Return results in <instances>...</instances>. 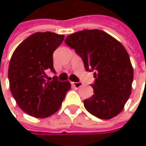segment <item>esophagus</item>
Masks as SVG:
<instances>
[{
  "label": "esophagus",
  "mask_w": 146,
  "mask_h": 146,
  "mask_svg": "<svg viewBox=\"0 0 146 146\" xmlns=\"http://www.w3.org/2000/svg\"><path fill=\"white\" fill-rule=\"evenodd\" d=\"M72 85H73V87L78 89V88L83 86V83H81V82H72Z\"/></svg>",
  "instance_id": "obj_1"
}]
</instances>
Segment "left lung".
Wrapping results in <instances>:
<instances>
[{"instance_id":"8db88e82","label":"left lung","mask_w":146,"mask_h":146,"mask_svg":"<svg viewBox=\"0 0 146 146\" xmlns=\"http://www.w3.org/2000/svg\"><path fill=\"white\" fill-rule=\"evenodd\" d=\"M65 43L83 59L86 71H95L92 97L85 109L101 119L118 115L131 94L133 70L129 56L115 38L100 29H84L68 35Z\"/></svg>"}]
</instances>
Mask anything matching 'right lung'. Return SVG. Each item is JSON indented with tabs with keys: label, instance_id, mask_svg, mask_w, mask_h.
<instances>
[{
	"label": "right lung",
	"instance_id": "add662e5",
	"mask_svg": "<svg viewBox=\"0 0 146 146\" xmlns=\"http://www.w3.org/2000/svg\"><path fill=\"white\" fill-rule=\"evenodd\" d=\"M64 35L37 32L25 39L14 50L9 63L10 90L18 106L27 114L44 118L56 112L67 92L69 81L60 82L56 76L48 78L53 68V52Z\"/></svg>",
	"mask_w": 146,
	"mask_h": 146
}]
</instances>
